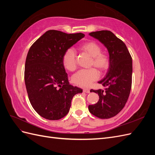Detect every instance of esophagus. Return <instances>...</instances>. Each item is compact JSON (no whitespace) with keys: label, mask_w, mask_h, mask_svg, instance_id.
<instances>
[{"label":"esophagus","mask_w":155,"mask_h":155,"mask_svg":"<svg viewBox=\"0 0 155 155\" xmlns=\"http://www.w3.org/2000/svg\"><path fill=\"white\" fill-rule=\"evenodd\" d=\"M83 92H85V93H89V92H90V90H89V89H88V88H84Z\"/></svg>","instance_id":"obj_1"}]
</instances>
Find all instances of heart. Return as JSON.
<instances>
[{
    "mask_svg": "<svg viewBox=\"0 0 155 155\" xmlns=\"http://www.w3.org/2000/svg\"><path fill=\"white\" fill-rule=\"evenodd\" d=\"M79 49L82 52L91 57L90 65L94 66L100 72H104L109 68L110 58L109 54L102 52L100 45L94 41H87L79 46ZM64 68L70 72H74L77 68L76 55L72 48H68L64 51L62 58ZM100 74L95 68L81 70L72 77V81L82 87L90 86L92 83L99 78Z\"/></svg>",
    "mask_w": 155,
    "mask_h": 155,
    "instance_id": "b5f03b06",
    "label": "heart"
}]
</instances>
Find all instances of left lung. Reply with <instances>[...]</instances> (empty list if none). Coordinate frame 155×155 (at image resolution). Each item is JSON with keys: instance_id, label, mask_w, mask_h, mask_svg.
<instances>
[{"instance_id": "1", "label": "left lung", "mask_w": 155, "mask_h": 155, "mask_svg": "<svg viewBox=\"0 0 155 155\" xmlns=\"http://www.w3.org/2000/svg\"><path fill=\"white\" fill-rule=\"evenodd\" d=\"M89 35L107 48L110 65L105 77L98 82L107 87L105 91L91 90L98 94L99 101L88 105V110L99 118H110L123 109L129 98L132 85V58L125 44L110 31H93Z\"/></svg>"}]
</instances>
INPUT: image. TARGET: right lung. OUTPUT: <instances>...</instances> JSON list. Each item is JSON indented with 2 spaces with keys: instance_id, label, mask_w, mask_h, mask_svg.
<instances>
[{
  "instance_id": "right-lung-1",
  "label": "right lung",
  "mask_w": 155,
  "mask_h": 155,
  "mask_svg": "<svg viewBox=\"0 0 155 155\" xmlns=\"http://www.w3.org/2000/svg\"><path fill=\"white\" fill-rule=\"evenodd\" d=\"M84 37L82 33L48 30L28 52L25 69L27 93L33 108L45 119L63 118L69 112L74 96L83 92L69 84L62 58L65 51Z\"/></svg>"
}]
</instances>
